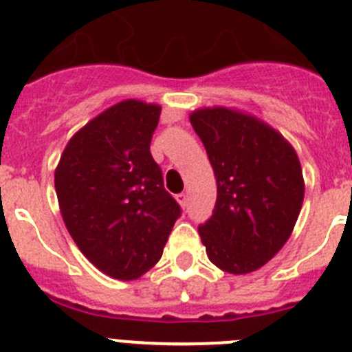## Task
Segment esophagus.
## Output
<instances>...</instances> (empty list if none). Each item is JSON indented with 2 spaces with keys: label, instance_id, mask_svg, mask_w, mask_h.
Listing matches in <instances>:
<instances>
[{
  "label": "esophagus",
  "instance_id": "34e87169",
  "mask_svg": "<svg viewBox=\"0 0 352 352\" xmlns=\"http://www.w3.org/2000/svg\"><path fill=\"white\" fill-rule=\"evenodd\" d=\"M177 201L180 203L182 208H187V205H189V196H187V192H180V195H177Z\"/></svg>",
  "mask_w": 352,
  "mask_h": 352
}]
</instances>
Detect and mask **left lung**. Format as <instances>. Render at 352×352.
Instances as JSON below:
<instances>
[{
  "label": "left lung",
  "instance_id": "obj_1",
  "mask_svg": "<svg viewBox=\"0 0 352 352\" xmlns=\"http://www.w3.org/2000/svg\"><path fill=\"white\" fill-rule=\"evenodd\" d=\"M189 120L217 180L215 208L198 228L206 255L231 274L255 271L294 231L304 201L300 161L281 133L239 111L198 109Z\"/></svg>",
  "mask_w": 352,
  "mask_h": 352
}]
</instances>
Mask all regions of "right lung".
<instances>
[{
  "instance_id": "right-lung-1",
  "label": "right lung",
  "mask_w": 352,
  "mask_h": 352,
  "mask_svg": "<svg viewBox=\"0 0 352 352\" xmlns=\"http://www.w3.org/2000/svg\"><path fill=\"white\" fill-rule=\"evenodd\" d=\"M160 114L156 104L120 102L72 135L55 170L69 234L116 280H135L160 261L182 213L149 151Z\"/></svg>"
}]
</instances>
